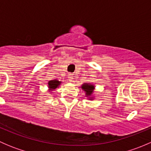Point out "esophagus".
Listing matches in <instances>:
<instances>
[{
    "mask_svg": "<svg viewBox=\"0 0 151 151\" xmlns=\"http://www.w3.org/2000/svg\"><path fill=\"white\" fill-rule=\"evenodd\" d=\"M68 81H70V82L73 81V80H74V77H73L72 74H70V75L68 76Z\"/></svg>",
    "mask_w": 151,
    "mask_h": 151,
    "instance_id": "34e87169",
    "label": "esophagus"
}]
</instances>
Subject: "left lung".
Wrapping results in <instances>:
<instances>
[{
    "label": "left lung",
    "mask_w": 151,
    "mask_h": 151,
    "mask_svg": "<svg viewBox=\"0 0 151 151\" xmlns=\"http://www.w3.org/2000/svg\"><path fill=\"white\" fill-rule=\"evenodd\" d=\"M82 88L86 92L87 96H91L94 90V86L93 85L85 83V84L83 85V86H82Z\"/></svg>",
    "instance_id": "1"
}]
</instances>
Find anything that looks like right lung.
Listing matches in <instances>:
<instances>
[{
  "instance_id": "1",
  "label": "right lung",
  "mask_w": 151,
  "mask_h": 151,
  "mask_svg": "<svg viewBox=\"0 0 151 151\" xmlns=\"http://www.w3.org/2000/svg\"><path fill=\"white\" fill-rule=\"evenodd\" d=\"M60 82H59L58 80H50V81L49 82L48 85H49V87H50V90L52 91V90H55V88H57V87L60 85Z\"/></svg>"
}]
</instances>
